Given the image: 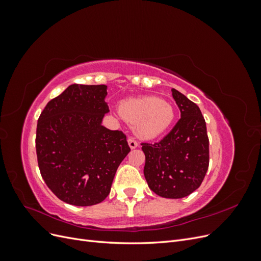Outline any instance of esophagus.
I'll return each instance as SVG.
<instances>
[{"mask_svg":"<svg viewBox=\"0 0 261 261\" xmlns=\"http://www.w3.org/2000/svg\"><path fill=\"white\" fill-rule=\"evenodd\" d=\"M127 143H128V146H129L130 149H135V148L138 147L137 141H136L135 139H134V138H132V137H129V138L127 139Z\"/></svg>","mask_w":261,"mask_h":261,"instance_id":"1","label":"esophagus"}]
</instances>
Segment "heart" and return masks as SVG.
I'll return each mask as SVG.
<instances>
[{
	"label": "heart",
	"instance_id": "1",
	"mask_svg": "<svg viewBox=\"0 0 261 261\" xmlns=\"http://www.w3.org/2000/svg\"><path fill=\"white\" fill-rule=\"evenodd\" d=\"M120 114L134 126L136 135L145 140L161 136L175 118L170 102L152 96L124 100L120 105Z\"/></svg>",
	"mask_w": 261,
	"mask_h": 261
}]
</instances>
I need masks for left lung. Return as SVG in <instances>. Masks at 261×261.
Returning a JSON list of instances; mask_svg holds the SVG:
<instances>
[{
    "label": "left lung",
    "instance_id": "1",
    "mask_svg": "<svg viewBox=\"0 0 261 261\" xmlns=\"http://www.w3.org/2000/svg\"><path fill=\"white\" fill-rule=\"evenodd\" d=\"M172 96L180 118L161 141L143 144L145 178L149 188L164 198H183L202 183L209 167V139L198 106L176 89Z\"/></svg>",
    "mask_w": 261,
    "mask_h": 261
}]
</instances>
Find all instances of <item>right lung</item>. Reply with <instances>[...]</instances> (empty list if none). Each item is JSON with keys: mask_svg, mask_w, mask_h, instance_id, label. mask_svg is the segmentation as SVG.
Returning a JSON list of instances; mask_svg holds the SVG:
<instances>
[{"mask_svg": "<svg viewBox=\"0 0 261 261\" xmlns=\"http://www.w3.org/2000/svg\"><path fill=\"white\" fill-rule=\"evenodd\" d=\"M106 85L68 86L45 106L37 124L42 178L59 199L87 207L103 201L128 154L126 136L102 125L109 113Z\"/></svg>", "mask_w": 261, "mask_h": 261, "instance_id": "1", "label": "right lung"}]
</instances>
